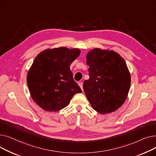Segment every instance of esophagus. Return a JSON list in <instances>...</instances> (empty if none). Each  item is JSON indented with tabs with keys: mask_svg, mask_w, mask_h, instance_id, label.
<instances>
[{
	"mask_svg": "<svg viewBox=\"0 0 156 156\" xmlns=\"http://www.w3.org/2000/svg\"><path fill=\"white\" fill-rule=\"evenodd\" d=\"M78 85L80 86V87L81 88V90L83 91V83H82V82H78Z\"/></svg>",
	"mask_w": 156,
	"mask_h": 156,
	"instance_id": "1",
	"label": "esophagus"
}]
</instances>
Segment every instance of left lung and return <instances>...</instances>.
I'll list each match as a JSON object with an SVG mask.
<instances>
[{
  "label": "left lung",
  "instance_id": "obj_1",
  "mask_svg": "<svg viewBox=\"0 0 156 156\" xmlns=\"http://www.w3.org/2000/svg\"><path fill=\"white\" fill-rule=\"evenodd\" d=\"M90 78L83 90L92 108L101 114L116 111L126 101L131 84L127 65L113 51L95 48L87 54Z\"/></svg>",
  "mask_w": 156,
  "mask_h": 156
}]
</instances>
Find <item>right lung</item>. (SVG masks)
Returning <instances> with one entry per match:
<instances>
[{
    "label": "right lung",
    "mask_w": 156,
    "mask_h": 156,
    "mask_svg": "<svg viewBox=\"0 0 156 156\" xmlns=\"http://www.w3.org/2000/svg\"><path fill=\"white\" fill-rule=\"evenodd\" d=\"M80 54L78 48L59 47L46 49L36 57L28 73L27 84L32 99L41 108L60 111L74 95L82 92L69 68Z\"/></svg>",
    "instance_id": "obj_1"
}]
</instances>
